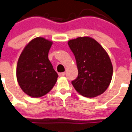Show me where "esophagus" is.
Wrapping results in <instances>:
<instances>
[{
    "instance_id": "1",
    "label": "esophagus",
    "mask_w": 132,
    "mask_h": 132,
    "mask_svg": "<svg viewBox=\"0 0 132 132\" xmlns=\"http://www.w3.org/2000/svg\"><path fill=\"white\" fill-rule=\"evenodd\" d=\"M65 75V73H59V77H63V76H64V75Z\"/></svg>"
}]
</instances>
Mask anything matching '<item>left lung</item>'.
<instances>
[{"label":"left lung","mask_w":132,"mask_h":132,"mask_svg":"<svg viewBox=\"0 0 132 132\" xmlns=\"http://www.w3.org/2000/svg\"><path fill=\"white\" fill-rule=\"evenodd\" d=\"M75 57L78 76L71 83L75 90L87 97L101 95L110 85L113 66L108 54L95 39L78 37L69 40Z\"/></svg>","instance_id":"1"}]
</instances>
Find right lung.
<instances>
[{"label": "right lung", "mask_w": 132, "mask_h": 132, "mask_svg": "<svg viewBox=\"0 0 132 132\" xmlns=\"http://www.w3.org/2000/svg\"><path fill=\"white\" fill-rule=\"evenodd\" d=\"M53 42L37 37L26 45L16 66L19 86L26 94L39 97L49 93L57 82L58 74L48 58Z\"/></svg>", "instance_id": "add662e5"}]
</instances>
